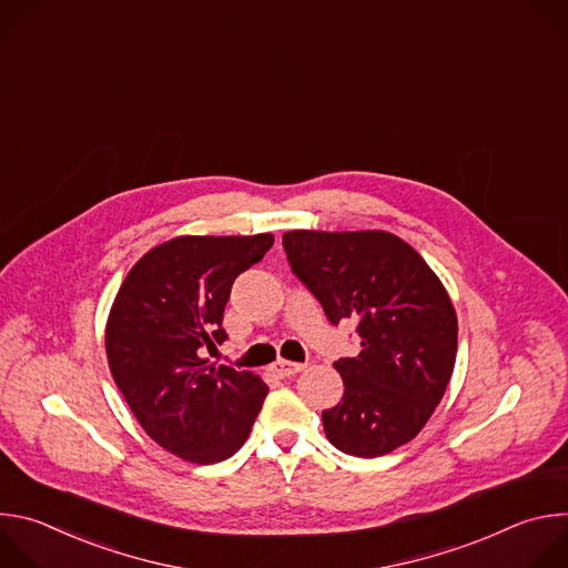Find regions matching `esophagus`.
<instances>
[{
	"label": "esophagus",
	"instance_id": "obj_1",
	"mask_svg": "<svg viewBox=\"0 0 568 568\" xmlns=\"http://www.w3.org/2000/svg\"><path fill=\"white\" fill-rule=\"evenodd\" d=\"M305 366L303 364H294V362H285V359H278V362H274L272 364V373L276 375V377H292V375H296L298 371H303Z\"/></svg>",
	"mask_w": 568,
	"mask_h": 568
}]
</instances>
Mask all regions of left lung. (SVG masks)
<instances>
[{
	"instance_id": "1",
	"label": "left lung",
	"mask_w": 568,
	"mask_h": 568,
	"mask_svg": "<svg viewBox=\"0 0 568 568\" xmlns=\"http://www.w3.org/2000/svg\"><path fill=\"white\" fill-rule=\"evenodd\" d=\"M292 272L333 326L357 318L362 351L335 362L344 397L323 432L344 454L375 458L414 440L449 384L458 321L423 256L388 231L283 233Z\"/></svg>"
}]
</instances>
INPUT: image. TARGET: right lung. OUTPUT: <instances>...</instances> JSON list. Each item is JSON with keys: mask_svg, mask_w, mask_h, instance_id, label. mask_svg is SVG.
<instances>
[{"mask_svg": "<svg viewBox=\"0 0 568 568\" xmlns=\"http://www.w3.org/2000/svg\"><path fill=\"white\" fill-rule=\"evenodd\" d=\"M272 245V233L173 237L139 258L112 303V377L145 434L189 463L233 456L261 414L267 384L202 355L226 339L233 281Z\"/></svg>", "mask_w": 568, "mask_h": 568, "instance_id": "right-lung-1", "label": "right lung"}]
</instances>
